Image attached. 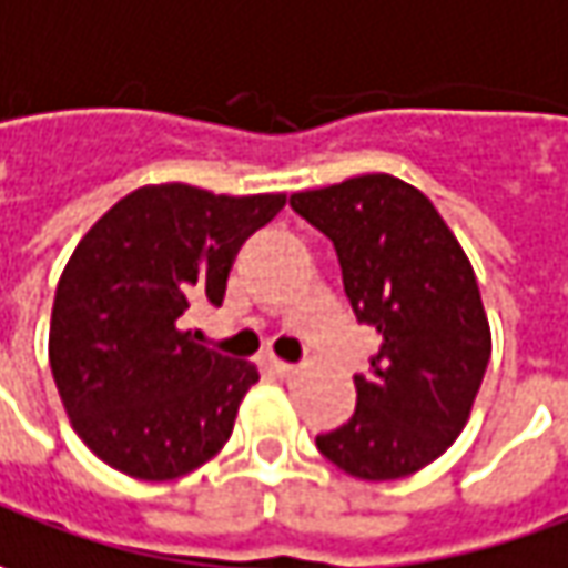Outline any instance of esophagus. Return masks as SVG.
Masks as SVG:
<instances>
[{
  "label": "esophagus",
  "instance_id": "34e87169",
  "mask_svg": "<svg viewBox=\"0 0 568 568\" xmlns=\"http://www.w3.org/2000/svg\"><path fill=\"white\" fill-rule=\"evenodd\" d=\"M266 368H270L273 375H280V378H288V375L295 372V365H288L283 358H266Z\"/></svg>",
  "mask_w": 568,
  "mask_h": 568
}]
</instances>
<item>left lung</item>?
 Masks as SVG:
<instances>
[{"label": "left lung", "instance_id": "1", "mask_svg": "<svg viewBox=\"0 0 568 568\" xmlns=\"http://www.w3.org/2000/svg\"><path fill=\"white\" fill-rule=\"evenodd\" d=\"M292 210L331 237L358 324L378 333L353 419L317 448L358 480L409 477L452 448L486 375L474 266L429 196L394 174L292 193Z\"/></svg>", "mask_w": 568, "mask_h": 568}]
</instances>
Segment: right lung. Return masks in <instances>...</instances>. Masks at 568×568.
I'll use <instances>...</instances> for the list:
<instances>
[{
	"label": "right lung",
	"mask_w": 568,
	"mask_h": 568,
	"mask_svg": "<svg viewBox=\"0 0 568 568\" xmlns=\"http://www.w3.org/2000/svg\"><path fill=\"white\" fill-rule=\"evenodd\" d=\"M283 206L285 193L145 184L72 251L53 298L50 368L72 429L113 470L178 480L229 442L257 365L200 346L186 311L222 305L241 244Z\"/></svg>",
	"instance_id": "right-lung-1"
}]
</instances>
